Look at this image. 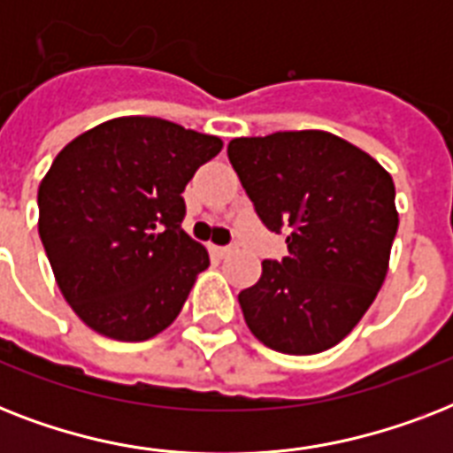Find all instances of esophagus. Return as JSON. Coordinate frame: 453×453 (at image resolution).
I'll return each mask as SVG.
<instances>
[{
  "label": "esophagus",
  "instance_id": "esophagus-1",
  "mask_svg": "<svg viewBox=\"0 0 453 453\" xmlns=\"http://www.w3.org/2000/svg\"><path fill=\"white\" fill-rule=\"evenodd\" d=\"M213 254L219 256V258H226L227 254H233V247H213Z\"/></svg>",
  "mask_w": 453,
  "mask_h": 453
}]
</instances>
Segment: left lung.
Wrapping results in <instances>:
<instances>
[{"mask_svg":"<svg viewBox=\"0 0 453 453\" xmlns=\"http://www.w3.org/2000/svg\"><path fill=\"white\" fill-rule=\"evenodd\" d=\"M233 169L289 254L263 261L240 305L263 345L315 355L343 341L386 280L397 234L395 183L373 157L326 131L234 138Z\"/></svg>","mask_w":453,"mask_h":453,"instance_id":"obj_1","label":"left lung"}]
</instances>
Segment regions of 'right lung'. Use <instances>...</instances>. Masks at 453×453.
Here are the masks:
<instances>
[{
	"label": "right lung",
	"mask_w": 453,
	"mask_h": 453,
	"mask_svg": "<svg viewBox=\"0 0 453 453\" xmlns=\"http://www.w3.org/2000/svg\"><path fill=\"white\" fill-rule=\"evenodd\" d=\"M223 141L159 117H119L67 143L39 183V237L65 301L115 341H148L209 268L183 190Z\"/></svg>",
	"instance_id": "obj_1"
}]
</instances>
